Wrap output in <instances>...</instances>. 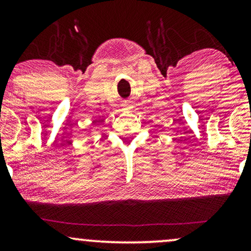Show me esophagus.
<instances>
[{"mask_svg": "<svg viewBox=\"0 0 251 251\" xmlns=\"http://www.w3.org/2000/svg\"><path fill=\"white\" fill-rule=\"evenodd\" d=\"M125 107H126V108H131L128 105H125Z\"/></svg>", "mask_w": 251, "mask_h": 251, "instance_id": "esophagus-1", "label": "esophagus"}]
</instances>
